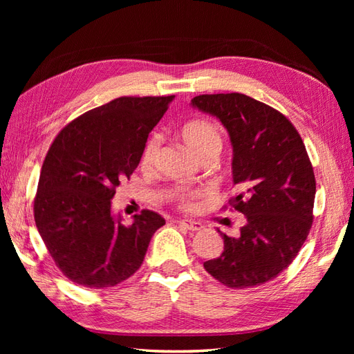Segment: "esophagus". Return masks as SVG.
Instances as JSON below:
<instances>
[{"label":"esophagus","mask_w":354,"mask_h":354,"mask_svg":"<svg viewBox=\"0 0 354 354\" xmlns=\"http://www.w3.org/2000/svg\"><path fill=\"white\" fill-rule=\"evenodd\" d=\"M179 225H181L183 228H185V230H189V231H201L202 228V223H199V222H193V221H189V219H183V221H179L178 222Z\"/></svg>","instance_id":"34e87169"}]
</instances>
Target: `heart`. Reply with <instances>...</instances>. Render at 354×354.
I'll list each match as a JSON object with an SVG mask.
<instances>
[{
  "label": "heart",
  "mask_w": 354,
  "mask_h": 354,
  "mask_svg": "<svg viewBox=\"0 0 354 354\" xmlns=\"http://www.w3.org/2000/svg\"><path fill=\"white\" fill-rule=\"evenodd\" d=\"M183 140L192 152L196 155L199 160H204L205 156L216 155L221 152L222 149V135L219 127L214 123L205 118H193L187 122L181 127ZM161 147V137L158 133H152L147 138L145 147H142L141 153V162L145 165H152L156 160L158 152ZM175 199L181 207L190 205V196L185 193H178Z\"/></svg>",
  "instance_id": "b5f03b06"
}]
</instances>
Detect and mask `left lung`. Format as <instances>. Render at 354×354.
<instances>
[{
	"label": "left lung",
	"instance_id": "1",
	"mask_svg": "<svg viewBox=\"0 0 354 354\" xmlns=\"http://www.w3.org/2000/svg\"><path fill=\"white\" fill-rule=\"evenodd\" d=\"M192 104L227 127L239 190L228 204L246 217L239 237L219 231L223 252L204 268L231 289L265 284L295 260L312 228L317 181L304 142L288 117L250 95L202 94Z\"/></svg>",
	"mask_w": 354,
	"mask_h": 354
}]
</instances>
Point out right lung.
Segmentation results:
<instances>
[{
  "label": "right lung",
  "instance_id": "add662e5",
  "mask_svg": "<svg viewBox=\"0 0 354 354\" xmlns=\"http://www.w3.org/2000/svg\"><path fill=\"white\" fill-rule=\"evenodd\" d=\"M175 95L118 97L66 124L51 142L35 196V222L59 270L76 284L112 288L140 269L153 232L150 209L123 225L111 199L138 167L150 131Z\"/></svg>",
  "mask_w": 354,
  "mask_h": 354
}]
</instances>
